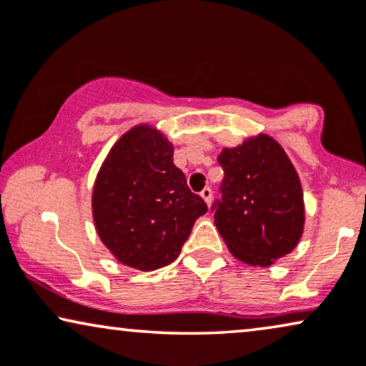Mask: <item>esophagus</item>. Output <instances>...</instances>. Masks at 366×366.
Here are the masks:
<instances>
[{
	"label": "esophagus",
	"instance_id": "obj_1",
	"mask_svg": "<svg viewBox=\"0 0 366 366\" xmlns=\"http://www.w3.org/2000/svg\"><path fill=\"white\" fill-rule=\"evenodd\" d=\"M201 197L204 199V201H206L207 206H211V204H212V191H211V189H209V187L204 189V191L201 192Z\"/></svg>",
	"mask_w": 366,
	"mask_h": 366
}]
</instances>
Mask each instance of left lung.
<instances>
[{"mask_svg": "<svg viewBox=\"0 0 366 366\" xmlns=\"http://www.w3.org/2000/svg\"><path fill=\"white\" fill-rule=\"evenodd\" d=\"M222 201L214 222L231 254L267 267L298 246L305 229L300 175L285 149L266 134L247 137L219 155Z\"/></svg>", "mask_w": 366, "mask_h": 366, "instance_id": "1", "label": "left lung"}]
</instances>
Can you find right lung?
<instances>
[{
	"label": "right lung",
	"mask_w": 366,
	"mask_h": 366,
	"mask_svg": "<svg viewBox=\"0 0 366 366\" xmlns=\"http://www.w3.org/2000/svg\"><path fill=\"white\" fill-rule=\"evenodd\" d=\"M174 145L150 124L122 135L97 174L92 214L99 237L122 264L154 271L175 261L207 212L174 165Z\"/></svg>",
	"instance_id": "1"
}]
</instances>
